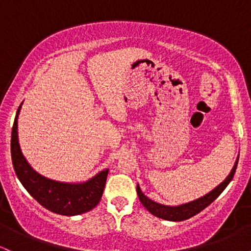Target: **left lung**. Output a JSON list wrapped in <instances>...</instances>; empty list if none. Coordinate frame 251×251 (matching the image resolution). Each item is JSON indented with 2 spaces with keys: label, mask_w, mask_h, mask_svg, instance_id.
Listing matches in <instances>:
<instances>
[{
  "label": "left lung",
  "mask_w": 251,
  "mask_h": 251,
  "mask_svg": "<svg viewBox=\"0 0 251 251\" xmlns=\"http://www.w3.org/2000/svg\"><path fill=\"white\" fill-rule=\"evenodd\" d=\"M238 157L234 164V168L231 169L230 174L227 175V177L224 179L220 185H217L214 190L208 192L206 195L201 196V197L197 198V200L189 201V203H184L180 204V205L177 206H170V205H164V204L157 203V201H153L152 200H150L149 197H146L145 195L143 194V191L140 190L139 184L137 185V194L138 197H139V201H142V204L145 206V209L148 211L151 212L152 215L155 216L158 218H162V220L165 221H171V222H180V221H185L189 220V218L194 217L195 215L200 214L201 210H204L206 206H209L210 204L214 201L216 198L220 196L223 190L226 188L227 184L230 183L234 177L236 168H237V163H238Z\"/></svg>",
  "instance_id": "8db88e82"
}]
</instances>
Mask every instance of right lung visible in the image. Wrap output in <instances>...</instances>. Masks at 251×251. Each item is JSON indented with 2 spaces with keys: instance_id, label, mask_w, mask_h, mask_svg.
Here are the masks:
<instances>
[{
  "instance_id": "right-lung-1",
  "label": "right lung",
  "mask_w": 251,
  "mask_h": 251,
  "mask_svg": "<svg viewBox=\"0 0 251 251\" xmlns=\"http://www.w3.org/2000/svg\"><path fill=\"white\" fill-rule=\"evenodd\" d=\"M21 106L17 108L15 122L11 129V160L15 174L31 197L50 211L57 215H81L98 205L105 189L108 169L102 170L83 183H63L37 174L22 154L17 133V118Z\"/></svg>"
}]
</instances>
